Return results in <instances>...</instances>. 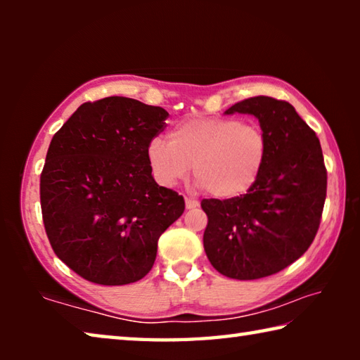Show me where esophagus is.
I'll list each match as a JSON object with an SVG mask.
<instances>
[{
  "instance_id": "1",
  "label": "esophagus",
  "mask_w": 360,
  "mask_h": 360,
  "mask_svg": "<svg viewBox=\"0 0 360 360\" xmlns=\"http://www.w3.org/2000/svg\"><path fill=\"white\" fill-rule=\"evenodd\" d=\"M198 202L193 198H186V210H193V208H198Z\"/></svg>"
}]
</instances>
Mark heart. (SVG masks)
Segmentation results:
<instances>
[{
    "instance_id": "b5f03b06",
    "label": "heart",
    "mask_w": 360,
    "mask_h": 360,
    "mask_svg": "<svg viewBox=\"0 0 360 360\" xmlns=\"http://www.w3.org/2000/svg\"><path fill=\"white\" fill-rule=\"evenodd\" d=\"M268 141L259 127L238 119L203 117L174 125L169 141L155 136L146 146V158L158 184L178 186L191 174L197 186L217 198L248 193L264 172Z\"/></svg>"
}]
</instances>
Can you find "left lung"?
Listing matches in <instances>:
<instances>
[{
	"mask_svg": "<svg viewBox=\"0 0 360 360\" xmlns=\"http://www.w3.org/2000/svg\"><path fill=\"white\" fill-rule=\"evenodd\" d=\"M251 114L268 141L264 172L248 193L203 200L205 252L224 276L260 279L302 257L318 233L327 192L321 143L295 108L252 96L225 114Z\"/></svg>",
	"mask_w": 360,
	"mask_h": 360,
	"instance_id": "obj_1",
	"label": "left lung"
}]
</instances>
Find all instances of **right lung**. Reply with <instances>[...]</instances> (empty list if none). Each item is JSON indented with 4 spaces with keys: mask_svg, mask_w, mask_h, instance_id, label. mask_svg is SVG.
Masks as SVG:
<instances>
[{
    "mask_svg": "<svg viewBox=\"0 0 360 360\" xmlns=\"http://www.w3.org/2000/svg\"><path fill=\"white\" fill-rule=\"evenodd\" d=\"M167 117L163 108L108 96L79 106L52 138L42 221L57 257L90 283L144 278L160 235L184 212V198L157 184L146 158Z\"/></svg>",
    "mask_w": 360,
    "mask_h": 360,
    "instance_id": "add662e5",
    "label": "right lung"
}]
</instances>
